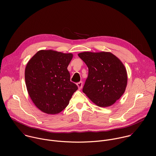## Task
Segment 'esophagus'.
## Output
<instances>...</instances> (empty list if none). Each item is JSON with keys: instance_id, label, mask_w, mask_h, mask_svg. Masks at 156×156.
<instances>
[{"instance_id": "34e87169", "label": "esophagus", "mask_w": 156, "mask_h": 156, "mask_svg": "<svg viewBox=\"0 0 156 156\" xmlns=\"http://www.w3.org/2000/svg\"><path fill=\"white\" fill-rule=\"evenodd\" d=\"M76 84H77L78 87V89H79V90H80L82 88V87H83V83H82L81 81H80V82H79V83H76Z\"/></svg>"}]
</instances>
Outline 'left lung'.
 Segmentation results:
<instances>
[{
    "mask_svg": "<svg viewBox=\"0 0 156 156\" xmlns=\"http://www.w3.org/2000/svg\"><path fill=\"white\" fill-rule=\"evenodd\" d=\"M78 55L89 70L83 92L99 107L113 105L123 94L127 85L123 63L109 52H83Z\"/></svg>",
    "mask_w": 156,
    "mask_h": 156,
    "instance_id": "8db88e82",
    "label": "left lung"
}]
</instances>
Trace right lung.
<instances>
[{
    "mask_svg": "<svg viewBox=\"0 0 156 156\" xmlns=\"http://www.w3.org/2000/svg\"><path fill=\"white\" fill-rule=\"evenodd\" d=\"M72 58L71 53L41 50L28 61L25 72L27 91L42 112L60 113L78 90V86L70 81L67 70Z\"/></svg>",
    "mask_w": 156,
    "mask_h": 156,
    "instance_id": "1",
    "label": "right lung"
}]
</instances>
